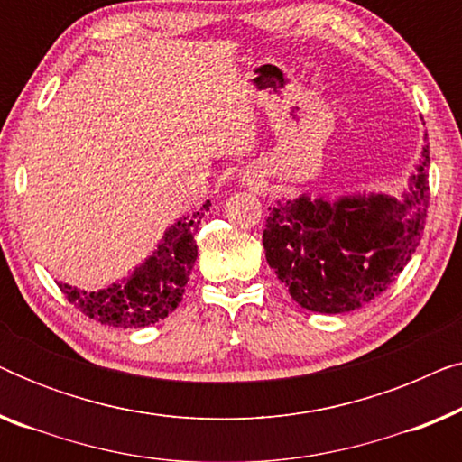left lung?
Here are the masks:
<instances>
[{
	"instance_id": "8db88e82",
	"label": "left lung",
	"mask_w": 462,
	"mask_h": 462,
	"mask_svg": "<svg viewBox=\"0 0 462 462\" xmlns=\"http://www.w3.org/2000/svg\"><path fill=\"white\" fill-rule=\"evenodd\" d=\"M427 208L429 144L402 199L300 195L269 208L264 256L302 309L353 311L381 296L406 267L425 231Z\"/></svg>"
}]
</instances>
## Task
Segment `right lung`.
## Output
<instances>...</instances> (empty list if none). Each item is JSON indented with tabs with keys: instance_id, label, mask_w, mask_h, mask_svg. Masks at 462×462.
<instances>
[{
	"instance_id": "1",
	"label": "right lung",
	"mask_w": 462,
	"mask_h": 462,
	"mask_svg": "<svg viewBox=\"0 0 462 462\" xmlns=\"http://www.w3.org/2000/svg\"><path fill=\"white\" fill-rule=\"evenodd\" d=\"M210 210V201L199 212L187 214L170 226L141 267L132 271L124 282L111 283L98 292H86L69 283H59L67 300L90 319L113 328H144L155 324L179 307L185 286L198 258L195 231L204 212Z\"/></svg>"
}]
</instances>
